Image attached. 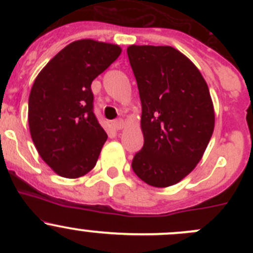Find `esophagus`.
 Masks as SVG:
<instances>
[{
	"label": "esophagus",
	"instance_id": "34e87169",
	"mask_svg": "<svg viewBox=\"0 0 253 253\" xmlns=\"http://www.w3.org/2000/svg\"><path fill=\"white\" fill-rule=\"evenodd\" d=\"M124 120L122 119H119V120H115V121H112V127H114L115 129H121L124 128Z\"/></svg>",
	"mask_w": 253,
	"mask_h": 253
}]
</instances>
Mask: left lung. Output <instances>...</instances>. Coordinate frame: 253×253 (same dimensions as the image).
Returning a JSON list of instances; mask_svg holds the SVG:
<instances>
[{"instance_id": "obj_1", "label": "left lung", "mask_w": 253, "mask_h": 253, "mask_svg": "<svg viewBox=\"0 0 253 253\" xmlns=\"http://www.w3.org/2000/svg\"><path fill=\"white\" fill-rule=\"evenodd\" d=\"M142 104L144 143L132 170L154 187H168L190 174L214 129V109L205 78L171 46L127 48Z\"/></svg>"}]
</instances>
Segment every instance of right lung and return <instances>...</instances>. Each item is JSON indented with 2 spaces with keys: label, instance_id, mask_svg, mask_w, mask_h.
I'll return each mask as SVG.
<instances>
[{
  "label": "right lung",
  "instance_id": "obj_1",
  "mask_svg": "<svg viewBox=\"0 0 253 253\" xmlns=\"http://www.w3.org/2000/svg\"><path fill=\"white\" fill-rule=\"evenodd\" d=\"M121 53L90 39L71 42L38 75L29 95L32 139L60 176L77 178L96 164L108 134L94 114L91 82Z\"/></svg>",
  "mask_w": 253,
  "mask_h": 253
}]
</instances>
